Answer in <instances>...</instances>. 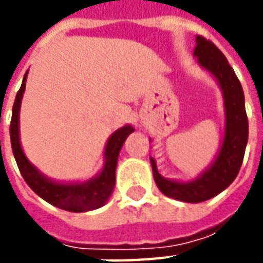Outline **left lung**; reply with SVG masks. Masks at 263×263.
I'll use <instances>...</instances> for the list:
<instances>
[{
  "label": "left lung",
  "mask_w": 263,
  "mask_h": 263,
  "mask_svg": "<svg viewBox=\"0 0 263 263\" xmlns=\"http://www.w3.org/2000/svg\"><path fill=\"white\" fill-rule=\"evenodd\" d=\"M194 56L198 63L218 80L226 101V135L220 154L203 175L189 183L173 182L162 177L156 162L151 158L156 186L167 197L184 203H201L226 190L237 177L248 142V117L245 111L242 86L227 58L214 43L198 35Z\"/></svg>",
  "instance_id": "8db88e82"
}]
</instances>
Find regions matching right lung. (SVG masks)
Returning <instances> with one entry per match:
<instances>
[{
    "label": "right lung",
    "mask_w": 263,
    "mask_h": 263,
    "mask_svg": "<svg viewBox=\"0 0 263 263\" xmlns=\"http://www.w3.org/2000/svg\"><path fill=\"white\" fill-rule=\"evenodd\" d=\"M26 74L24 76V81L20 91L16 92L14 107H12V118L9 125V135H11V146L14 152L16 165L20 167L22 177L25 179L26 184L52 205H56L62 210L81 213L96 210L105 204L108 197L112 193L115 186V169L118 155L125 142L126 137L135 129L131 125H126L115 131L109 137L107 146H105V165L103 171L97 177L86 183H76V184H60L49 180L42 173H39L35 166L29 163L25 154L22 152L20 143V108L22 94L25 91Z\"/></svg>",
    "instance_id": "right-lung-1"
}]
</instances>
